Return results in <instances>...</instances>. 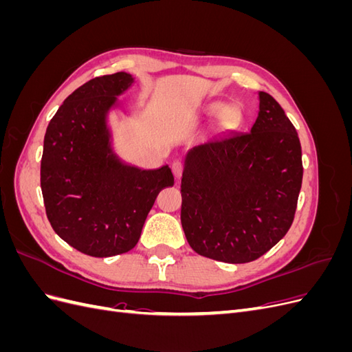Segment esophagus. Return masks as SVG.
I'll use <instances>...</instances> for the list:
<instances>
[{
	"instance_id": "esophagus-1",
	"label": "esophagus",
	"mask_w": 352,
	"mask_h": 352,
	"mask_svg": "<svg viewBox=\"0 0 352 352\" xmlns=\"http://www.w3.org/2000/svg\"><path fill=\"white\" fill-rule=\"evenodd\" d=\"M172 172H173L176 179H180V177H182V173H184V164L180 162H175L172 164Z\"/></svg>"
}]
</instances>
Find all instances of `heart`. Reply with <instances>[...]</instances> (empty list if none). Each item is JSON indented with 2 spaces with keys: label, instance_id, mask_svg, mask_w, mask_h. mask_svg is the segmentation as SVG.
<instances>
[{
  "label": "heart",
  "instance_id": "heart-1",
  "mask_svg": "<svg viewBox=\"0 0 352 352\" xmlns=\"http://www.w3.org/2000/svg\"><path fill=\"white\" fill-rule=\"evenodd\" d=\"M220 112L222 113L220 115V122L225 127L236 126L241 120V111L236 105H228V107H225L223 102H211L202 109V114L207 117H214Z\"/></svg>",
  "mask_w": 352,
  "mask_h": 352
}]
</instances>
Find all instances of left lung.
<instances>
[{
    "label": "left lung",
    "mask_w": 352,
    "mask_h": 352,
    "mask_svg": "<svg viewBox=\"0 0 352 352\" xmlns=\"http://www.w3.org/2000/svg\"><path fill=\"white\" fill-rule=\"evenodd\" d=\"M248 133L190 148L180 184V221L197 254L241 264L261 257L289 230L302 184L301 144L283 109L258 92Z\"/></svg>",
    "instance_id": "8db88e82"
}]
</instances>
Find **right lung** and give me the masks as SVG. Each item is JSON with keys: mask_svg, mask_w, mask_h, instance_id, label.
Wrapping results in <instances>:
<instances>
[{"mask_svg": "<svg viewBox=\"0 0 352 352\" xmlns=\"http://www.w3.org/2000/svg\"><path fill=\"white\" fill-rule=\"evenodd\" d=\"M132 74L91 79L60 105L44 138L41 189L57 235L91 257L131 251L162 189L173 186L168 166L124 164L111 146L109 111L131 88Z\"/></svg>", "mask_w": 352, "mask_h": 352, "instance_id": "add662e5", "label": "right lung"}]
</instances>
